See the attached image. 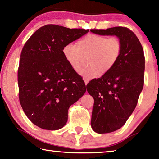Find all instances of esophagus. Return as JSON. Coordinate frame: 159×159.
Instances as JSON below:
<instances>
[{
  "instance_id": "esophagus-1",
  "label": "esophagus",
  "mask_w": 159,
  "mask_h": 159,
  "mask_svg": "<svg viewBox=\"0 0 159 159\" xmlns=\"http://www.w3.org/2000/svg\"><path fill=\"white\" fill-rule=\"evenodd\" d=\"M89 79H84V82H85V85H87V84H88V83H89Z\"/></svg>"
}]
</instances>
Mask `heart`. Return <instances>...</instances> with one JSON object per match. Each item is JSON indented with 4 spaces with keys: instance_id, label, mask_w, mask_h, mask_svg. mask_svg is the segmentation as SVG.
I'll return each instance as SVG.
<instances>
[{
    "instance_id": "1",
    "label": "heart",
    "mask_w": 159,
    "mask_h": 159,
    "mask_svg": "<svg viewBox=\"0 0 159 159\" xmlns=\"http://www.w3.org/2000/svg\"><path fill=\"white\" fill-rule=\"evenodd\" d=\"M122 44L117 37L89 34L78 41L70 42L63 48V55L70 66L79 71L85 57L89 66L80 70L87 79L97 77L100 72L105 74L115 66L120 59Z\"/></svg>"
}]
</instances>
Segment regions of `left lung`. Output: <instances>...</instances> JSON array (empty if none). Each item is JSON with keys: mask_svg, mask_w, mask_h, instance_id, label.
Segmentation results:
<instances>
[{"mask_svg": "<svg viewBox=\"0 0 159 159\" xmlns=\"http://www.w3.org/2000/svg\"><path fill=\"white\" fill-rule=\"evenodd\" d=\"M90 31L101 35H115L122 44L115 66L86 85L87 91L94 99L91 127L98 134H105L122 127L137 106L144 82L145 58L139 40L127 27Z\"/></svg>", "mask_w": 159, "mask_h": 159, "instance_id": "1", "label": "left lung"}]
</instances>
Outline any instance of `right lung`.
<instances>
[{
	"instance_id": "add662e5",
	"label": "right lung",
	"mask_w": 159,
	"mask_h": 159,
	"mask_svg": "<svg viewBox=\"0 0 159 159\" xmlns=\"http://www.w3.org/2000/svg\"><path fill=\"white\" fill-rule=\"evenodd\" d=\"M89 31L50 24L25 42L17 70L19 100L37 127L61 129L67 122L69 107L86 91L82 77L68 64L62 50Z\"/></svg>"
}]
</instances>
